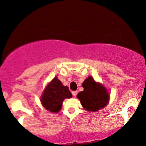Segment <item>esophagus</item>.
<instances>
[{
	"label": "esophagus",
	"mask_w": 146,
	"mask_h": 146,
	"mask_svg": "<svg viewBox=\"0 0 146 146\" xmlns=\"http://www.w3.org/2000/svg\"><path fill=\"white\" fill-rule=\"evenodd\" d=\"M77 94H78V91H76V90H75V91H72V95L74 97L76 96Z\"/></svg>",
	"instance_id": "obj_1"
}]
</instances>
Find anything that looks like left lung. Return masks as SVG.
<instances>
[{
  "instance_id": "8db88e82",
  "label": "left lung",
  "mask_w": 146,
  "mask_h": 146,
  "mask_svg": "<svg viewBox=\"0 0 146 146\" xmlns=\"http://www.w3.org/2000/svg\"><path fill=\"white\" fill-rule=\"evenodd\" d=\"M83 91L80 92L77 98L85 110L97 112L104 108L109 101L110 95L106 88L100 83L96 82L92 77H88L82 83Z\"/></svg>"
}]
</instances>
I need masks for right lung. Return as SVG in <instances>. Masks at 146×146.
<instances>
[{
	"label": "right lung",
	"instance_id": "add662e5",
	"mask_svg": "<svg viewBox=\"0 0 146 146\" xmlns=\"http://www.w3.org/2000/svg\"><path fill=\"white\" fill-rule=\"evenodd\" d=\"M72 94L68 86H64L57 77H55L46 86L40 98L43 107L51 113H58L66 98H71Z\"/></svg>",
	"mask_w": 146,
	"mask_h": 146
}]
</instances>
